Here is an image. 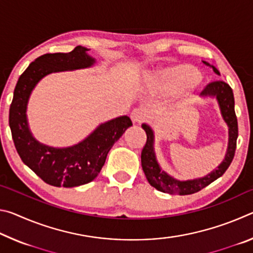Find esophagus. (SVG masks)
<instances>
[{
  "label": "esophagus",
  "instance_id": "esophagus-1",
  "mask_svg": "<svg viewBox=\"0 0 253 253\" xmlns=\"http://www.w3.org/2000/svg\"><path fill=\"white\" fill-rule=\"evenodd\" d=\"M130 118L132 123L135 124H140L143 121H144V114L143 111L138 109V108H135L134 110H131L130 113Z\"/></svg>",
  "mask_w": 253,
  "mask_h": 253
}]
</instances>
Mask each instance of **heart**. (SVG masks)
<instances>
[{
  "instance_id": "1",
  "label": "heart",
  "mask_w": 253,
  "mask_h": 253,
  "mask_svg": "<svg viewBox=\"0 0 253 253\" xmlns=\"http://www.w3.org/2000/svg\"><path fill=\"white\" fill-rule=\"evenodd\" d=\"M200 74L194 67L176 65L161 70L156 76V87L163 93L179 92V101H187L198 84Z\"/></svg>"
}]
</instances>
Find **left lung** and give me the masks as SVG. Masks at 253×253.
<instances>
[{
	"mask_svg": "<svg viewBox=\"0 0 253 253\" xmlns=\"http://www.w3.org/2000/svg\"><path fill=\"white\" fill-rule=\"evenodd\" d=\"M205 65L210 66L208 62L203 61ZM212 67L213 71L220 76L219 70L215 67ZM202 96L214 97L219 104L221 115L224 122L229 127V143L228 149L223 162L217 166L216 169L209 175L201 178L187 179V181H179L174 178L161 169L160 164L157 163L155 152H154V131L151 127L146 124H143V129L146 131V144L142 151V166L148 183L156 190L164 192L169 194L177 195H188L196 193L208 186L209 184L215 181L225 173L234 157L235 148H237V138H238V119L234 111V96L233 91L230 85L222 80L213 81L207 84V87L201 92Z\"/></svg>",
	"mask_w": 253,
	"mask_h": 253,
	"instance_id": "8db88e82",
	"label": "left lung"
}]
</instances>
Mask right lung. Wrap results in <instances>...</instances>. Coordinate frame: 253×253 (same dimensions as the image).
Returning a JSON list of instances; mask_svg holds the SVG:
<instances>
[{"mask_svg":"<svg viewBox=\"0 0 253 253\" xmlns=\"http://www.w3.org/2000/svg\"><path fill=\"white\" fill-rule=\"evenodd\" d=\"M78 45L68 53H46L37 58L20 76L10 106L8 125L16 152L28 168L52 186L75 187L93 181L104 166L107 154L121 138L130 118L122 116L101 124L83 142L66 148H54L38 142L28 126L27 106L37 84L52 72L91 67L96 60Z\"/></svg>","mask_w":253,"mask_h":253,"instance_id":"right-lung-1","label":"right lung"}]
</instances>
